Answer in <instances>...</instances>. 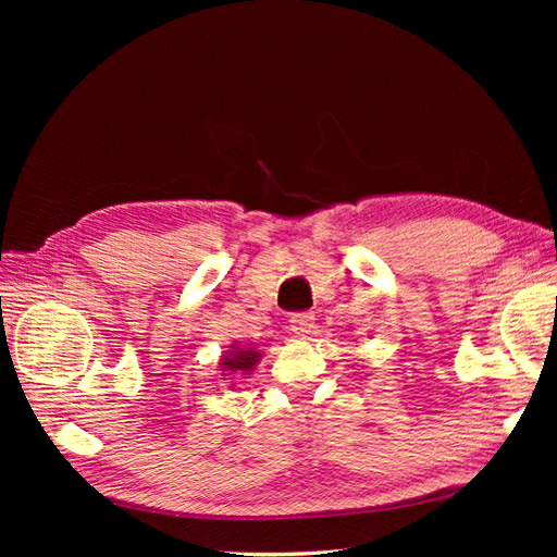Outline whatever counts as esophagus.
Here are the masks:
<instances>
[{
  "instance_id": "esophagus-1",
  "label": "esophagus",
  "mask_w": 557,
  "mask_h": 557,
  "mask_svg": "<svg viewBox=\"0 0 557 557\" xmlns=\"http://www.w3.org/2000/svg\"><path fill=\"white\" fill-rule=\"evenodd\" d=\"M313 313L305 311V313H293L290 315V330L297 334V336H307L313 327Z\"/></svg>"
}]
</instances>
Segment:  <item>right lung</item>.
I'll use <instances>...</instances> for the list:
<instances>
[{
	"instance_id": "right-lung-1",
	"label": "right lung",
	"mask_w": 557,
	"mask_h": 557,
	"mask_svg": "<svg viewBox=\"0 0 557 557\" xmlns=\"http://www.w3.org/2000/svg\"><path fill=\"white\" fill-rule=\"evenodd\" d=\"M262 352L256 350V348H242L239 344H232L230 350L225 352V356H221V372H223V379H232V374L237 376H246L256 369V364L260 362ZM230 391H234V383H230Z\"/></svg>"
}]
</instances>
